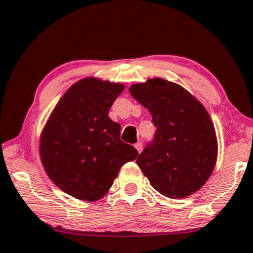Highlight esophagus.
I'll return each instance as SVG.
<instances>
[{
    "label": "esophagus",
    "mask_w": 253,
    "mask_h": 253,
    "mask_svg": "<svg viewBox=\"0 0 253 253\" xmlns=\"http://www.w3.org/2000/svg\"><path fill=\"white\" fill-rule=\"evenodd\" d=\"M135 149L137 150V152H138V153H141V152H142V150H143V144H142V142H137L136 144H135Z\"/></svg>",
    "instance_id": "esophagus-1"
}]
</instances>
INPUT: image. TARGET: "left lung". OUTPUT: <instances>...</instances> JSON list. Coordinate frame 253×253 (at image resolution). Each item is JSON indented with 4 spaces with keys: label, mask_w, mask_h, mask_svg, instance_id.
<instances>
[{
    "label": "left lung",
    "mask_w": 253,
    "mask_h": 253,
    "mask_svg": "<svg viewBox=\"0 0 253 253\" xmlns=\"http://www.w3.org/2000/svg\"><path fill=\"white\" fill-rule=\"evenodd\" d=\"M152 115L156 134L136 164L165 197L182 199L201 188L217 160V137L205 107L182 86L152 78L130 86Z\"/></svg>",
    "instance_id": "left-lung-1"
}]
</instances>
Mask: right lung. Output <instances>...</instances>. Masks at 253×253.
I'll return each instance as SVG.
<instances>
[{
  "label": "right lung",
  "instance_id": "1",
  "mask_svg": "<svg viewBox=\"0 0 253 253\" xmlns=\"http://www.w3.org/2000/svg\"><path fill=\"white\" fill-rule=\"evenodd\" d=\"M125 86L84 78L63 94L41 135L45 171L71 197L96 201L107 194L122 168L136 159L134 146L120 139V125L109 118Z\"/></svg>",
  "mask_w": 253,
  "mask_h": 253
}]
</instances>
